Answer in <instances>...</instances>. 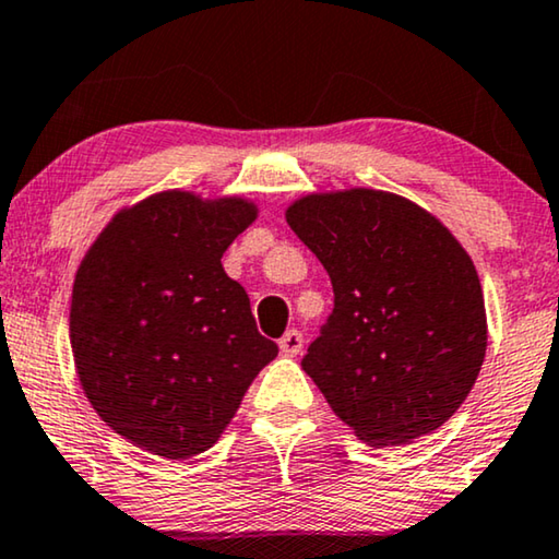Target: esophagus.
<instances>
[{"label": "esophagus", "mask_w": 559, "mask_h": 559, "mask_svg": "<svg viewBox=\"0 0 559 559\" xmlns=\"http://www.w3.org/2000/svg\"><path fill=\"white\" fill-rule=\"evenodd\" d=\"M302 333L300 331H295V328H293V331H287L285 335H282V338H280V350H282V354H285V356H297V354H300V350H302Z\"/></svg>", "instance_id": "1"}]
</instances>
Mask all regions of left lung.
Instances as JSON below:
<instances>
[{
    "mask_svg": "<svg viewBox=\"0 0 559 559\" xmlns=\"http://www.w3.org/2000/svg\"><path fill=\"white\" fill-rule=\"evenodd\" d=\"M287 224L325 266L333 312L302 358L331 409L373 448L445 425L486 356V305L461 241L373 188L297 198Z\"/></svg>",
    "mask_w": 559,
    "mask_h": 559,
    "instance_id": "8db88e82",
    "label": "left lung"
}]
</instances>
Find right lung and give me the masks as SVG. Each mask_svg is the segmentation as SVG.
I'll use <instances>...</instances> for the list:
<instances>
[{
	"label": "right lung",
	"mask_w": 559,
	"mask_h": 559,
	"mask_svg": "<svg viewBox=\"0 0 559 559\" xmlns=\"http://www.w3.org/2000/svg\"><path fill=\"white\" fill-rule=\"evenodd\" d=\"M257 213L241 195L163 190L121 209L81 259L75 371L96 415L132 445L170 461L209 450L277 356L221 264Z\"/></svg>",
	"instance_id": "obj_1"
}]
</instances>
